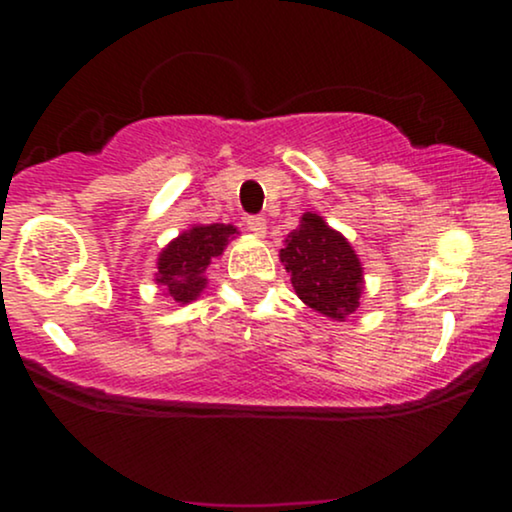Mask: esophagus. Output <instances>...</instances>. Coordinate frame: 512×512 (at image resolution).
Returning a JSON list of instances; mask_svg holds the SVG:
<instances>
[{
  "label": "esophagus",
  "instance_id": "esophagus-1",
  "mask_svg": "<svg viewBox=\"0 0 512 512\" xmlns=\"http://www.w3.org/2000/svg\"><path fill=\"white\" fill-rule=\"evenodd\" d=\"M248 231L255 233V236H264L267 233V219L264 216H248Z\"/></svg>",
  "mask_w": 512,
  "mask_h": 512
}]
</instances>
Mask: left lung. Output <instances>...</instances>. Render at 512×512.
Listing matches in <instances>:
<instances>
[{
  "label": "left lung",
  "mask_w": 512,
  "mask_h": 512,
  "mask_svg": "<svg viewBox=\"0 0 512 512\" xmlns=\"http://www.w3.org/2000/svg\"><path fill=\"white\" fill-rule=\"evenodd\" d=\"M281 262L291 272L298 298L317 313L344 320L358 308L363 289L361 262L344 236L322 216L303 214L301 226L286 240Z\"/></svg>",
  "instance_id": "8db88e82"
}]
</instances>
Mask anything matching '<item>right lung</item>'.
<instances>
[{"label": "right lung", "mask_w": 512, "mask_h": 512, "mask_svg": "<svg viewBox=\"0 0 512 512\" xmlns=\"http://www.w3.org/2000/svg\"><path fill=\"white\" fill-rule=\"evenodd\" d=\"M236 233L233 226L211 223V226H195L182 233L168 245L158 257L156 281L168 289L175 303H190L204 289V269L214 257L226 248L228 238Z\"/></svg>", "instance_id": "add662e5"}]
</instances>
